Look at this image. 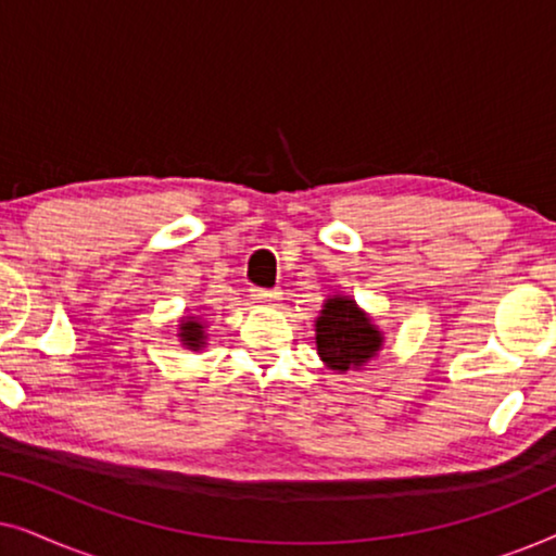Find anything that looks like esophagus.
I'll return each instance as SVG.
<instances>
[{
  "label": "esophagus",
  "instance_id": "34e87169",
  "mask_svg": "<svg viewBox=\"0 0 556 556\" xmlns=\"http://www.w3.org/2000/svg\"><path fill=\"white\" fill-rule=\"evenodd\" d=\"M250 295H253V301H257V303H265V306H276V303L280 301V291H263V288H253V291H250Z\"/></svg>",
  "mask_w": 556,
  "mask_h": 556
}]
</instances>
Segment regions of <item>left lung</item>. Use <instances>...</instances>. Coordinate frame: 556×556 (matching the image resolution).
I'll return each mask as SVG.
<instances>
[{"mask_svg":"<svg viewBox=\"0 0 556 556\" xmlns=\"http://www.w3.org/2000/svg\"><path fill=\"white\" fill-rule=\"evenodd\" d=\"M314 329L316 352L326 369L337 375L367 367L384 346V331L352 295H329L318 311Z\"/></svg>","mask_w":556,"mask_h":556,"instance_id":"obj_1","label":"left lung"}]
</instances>
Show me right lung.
I'll return each instance as SVG.
<instances>
[{
    "mask_svg": "<svg viewBox=\"0 0 556 556\" xmlns=\"http://www.w3.org/2000/svg\"><path fill=\"white\" fill-rule=\"evenodd\" d=\"M207 326L210 321L204 316H181L177 326V337L181 346L189 349V352H202L207 346Z\"/></svg>",
    "mask_w": 556,
    "mask_h": 556,
    "instance_id": "add662e5",
    "label": "right lung"
}]
</instances>
